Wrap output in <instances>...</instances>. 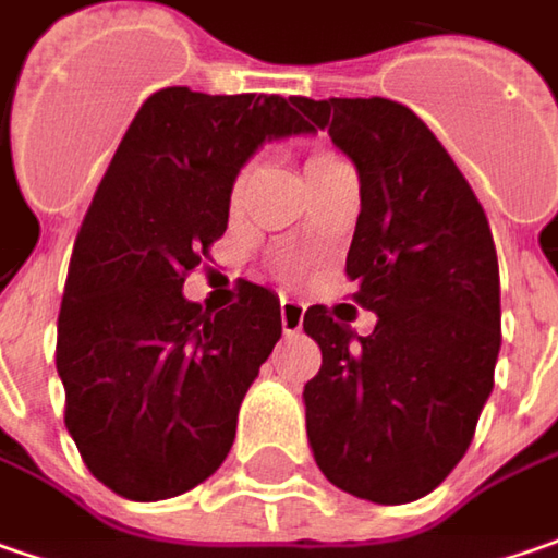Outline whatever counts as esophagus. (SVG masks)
I'll return each mask as SVG.
<instances>
[{
  "instance_id": "obj_1",
  "label": "esophagus",
  "mask_w": 558,
  "mask_h": 558,
  "mask_svg": "<svg viewBox=\"0 0 558 558\" xmlns=\"http://www.w3.org/2000/svg\"><path fill=\"white\" fill-rule=\"evenodd\" d=\"M303 315L305 305L293 303V300H280V327H283V333H300Z\"/></svg>"
}]
</instances>
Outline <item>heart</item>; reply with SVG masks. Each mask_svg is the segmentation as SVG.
I'll return each instance as SVG.
<instances>
[{
    "instance_id": "heart-1",
    "label": "heart",
    "mask_w": 558,
    "mask_h": 558,
    "mask_svg": "<svg viewBox=\"0 0 558 558\" xmlns=\"http://www.w3.org/2000/svg\"><path fill=\"white\" fill-rule=\"evenodd\" d=\"M327 158H333V153H327V149H315V153L308 156V161H305V168H315V165H322V161H327ZM243 178H246V171H240V178H236V186L243 183Z\"/></svg>"
}]
</instances>
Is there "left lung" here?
<instances>
[{
	"mask_svg": "<svg viewBox=\"0 0 558 558\" xmlns=\"http://www.w3.org/2000/svg\"><path fill=\"white\" fill-rule=\"evenodd\" d=\"M359 171L347 278L377 315L359 337L305 308L322 350L305 384L318 469L352 497L400 506L430 494L472 444L499 355V265L474 190L422 118L393 99H305Z\"/></svg>",
	"mask_w": 558,
	"mask_h": 558,
	"instance_id": "8db88e82",
	"label": "left lung"
}]
</instances>
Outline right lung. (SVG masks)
Wrapping results in <instances>:
<instances>
[{
	"mask_svg": "<svg viewBox=\"0 0 558 558\" xmlns=\"http://www.w3.org/2000/svg\"><path fill=\"white\" fill-rule=\"evenodd\" d=\"M305 131L296 96L165 86L96 186L68 265L56 368L64 427L118 497H178L225 462L240 402L280 340V303L240 280L236 303L211 315L183 300V280L228 231L243 161Z\"/></svg>",
	"mask_w": 558,
	"mask_h": 558,
	"instance_id": "1",
	"label": "right lung"
}]
</instances>
